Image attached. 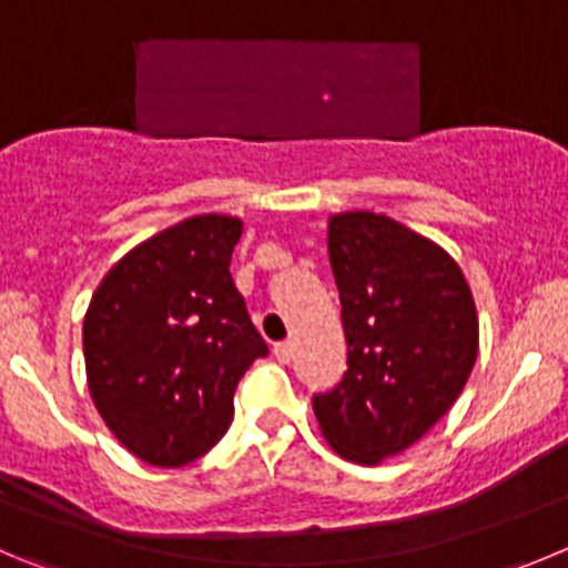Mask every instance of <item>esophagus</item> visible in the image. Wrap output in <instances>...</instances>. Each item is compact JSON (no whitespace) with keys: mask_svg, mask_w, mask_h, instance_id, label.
I'll return each mask as SVG.
<instances>
[{"mask_svg":"<svg viewBox=\"0 0 568 568\" xmlns=\"http://www.w3.org/2000/svg\"><path fill=\"white\" fill-rule=\"evenodd\" d=\"M274 356H277V362L288 364L291 358H294V342H280V344H274Z\"/></svg>","mask_w":568,"mask_h":568,"instance_id":"obj_1","label":"esophagus"}]
</instances>
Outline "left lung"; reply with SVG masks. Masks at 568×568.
I'll return each instance as SVG.
<instances>
[{"mask_svg": "<svg viewBox=\"0 0 568 568\" xmlns=\"http://www.w3.org/2000/svg\"><path fill=\"white\" fill-rule=\"evenodd\" d=\"M327 254L347 338V373L314 395L336 454L378 465L452 409L479 353L474 294L457 260L367 210L327 221Z\"/></svg>", "mask_w": 568, "mask_h": 568, "instance_id": "left-lung-1", "label": "left lung"}]
</instances>
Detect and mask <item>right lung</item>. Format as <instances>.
Returning <instances> with one entry per match:
<instances>
[{
	"label": "right lung",
	"mask_w": 568,
	"mask_h": 568,
	"mask_svg": "<svg viewBox=\"0 0 568 568\" xmlns=\"http://www.w3.org/2000/svg\"><path fill=\"white\" fill-rule=\"evenodd\" d=\"M243 221L195 215L116 260L83 320L100 417L142 463L179 468L230 428L237 381L268 353L230 274Z\"/></svg>",
	"instance_id": "add662e5"
}]
</instances>
